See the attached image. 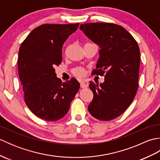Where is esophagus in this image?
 Segmentation results:
<instances>
[{
	"label": "esophagus",
	"instance_id": "obj_1",
	"mask_svg": "<svg viewBox=\"0 0 160 160\" xmlns=\"http://www.w3.org/2000/svg\"><path fill=\"white\" fill-rule=\"evenodd\" d=\"M80 87L82 88H86L89 86V82L87 80H80Z\"/></svg>",
	"mask_w": 160,
	"mask_h": 160
}]
</instances>
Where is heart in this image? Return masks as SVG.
<instances>
[{
	"label": "heart",
	"instance_id": "b5f03b06",
	"mask_svg": "<svg viewBox=\"0 0 160 160\" xmlns=\"http://www.w3.org/2000/svg\"><path fill=\"white\" fill-rule=\"evenodd\" d=\"M73 73L76 74V76H82L84 73V71L82 68H77V69H76L73 71Z\"/></svg>",
	"mask_w": 160,
	"mask_h": 160
}]
</instances>
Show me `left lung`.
<instances>
[{"mask_svg":"<svg viewBox=\"0 0 160 160\" xmlns=\"http://www.w3.org/2000/svg\"><path fill=\"white\" fill-rule=\"evenodd\" d=\"M80 29L99 46V58L93 74L103 75L104 82L90 81L93 98L88 110L98 120L108 121L123 113L138 88L140 52L130 33L112 23L81 24Z\"/></svg>","mask_w":160,"mask_h":160,"instance_id":"left-lung-1","label":"left lung"}]
</instances>
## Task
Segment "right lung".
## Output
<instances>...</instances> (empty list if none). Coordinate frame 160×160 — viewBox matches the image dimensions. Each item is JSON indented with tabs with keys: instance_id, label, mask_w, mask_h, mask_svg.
I'll return each instance as SVG.
<instances>
[{
	"instance_id": "right-lung-1",
	"label": "right lung",
	"mask_w": 160,
	"mask_h": 160,
	"mask_svg": "<svg viewBox=\"0 0 160 160\" xmlns=\"http://www.w3.org/2000/svg\"><path fill=\"white\" fill-rule=\"evenodd\" d=\"M79 23L45 24L32 30L20 47L18 69L27 106L37 117L60 120L80 89L76 78L62 82L54 67L62 62V48Z\"/></svg>"
}]
</instances>
